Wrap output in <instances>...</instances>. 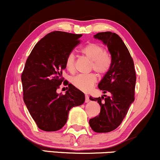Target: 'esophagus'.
Listing matches in <instances>:
<instances>
[{
	"mask_svg": "<svg viewBox=\"0 0 160 160\" xmlns=\"http://www.w3.org/2000/svg\"><path fill=\"white\" fill-rule=\"evenodd\" d=\"M89 101H90L89 96L88 94H85V102H86V103H88Z\"/></svg>",
	"mask_w": 160,
	"mask_h": 160,
	"instance_id": "34e87169",
	"label": "esophagus"
}]
</instances>
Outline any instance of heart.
<instances>
[{"label": "heart", "instance_id": "obj_1", "mask_svg": "<svg viewBox=\"0 0 160 160\" xmlns=\"http://www.w3.org/2000/svg\"><path fill=\"white\" fill-rule=\"evenodd\" d=\"M82 52L92 61L91 67L95 72L99 74H104L109 70L111 65V58L103 46L96 43H91L82 48ZM65 66L66 69L69 72L74 70L75 54L73 52H70L66 56ZM71 82L75 88L81 91H88L96 83L97 77L93 73L78 74L72 77Z\"/></svg>", "mask_w": 160, "mask_h": 160}]
</instances>
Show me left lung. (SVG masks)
Here are the masks:
<instances>
[{
    "instance_id": "obj_1",
    "label": "left lung",
    "mask_w": 160,
    "mask_h": 160,
    "mask_svg": "<svg viewBox=\"0 0 160 160\" xmlns=\"http://www.w3.org/2000/svg\"><path fill=\"white\" fill-rule=\"evenodd\" d=\"M94 37L107 46L111 55L110 67L98 84L99 89L109 96L90 97L99 103L100 112L89 120V125L94 132L106 133L119 126L134 102L136 74L130 53L117 34L99 32Z\"/></svg>"
}]
</instances>
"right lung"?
<instances>
[{
	"mask_svg": "<svg viewBox=\"0 0 160 160\" xmlns=\"http://www.w3.org/2000/svg\"><path fill=\"white\" fill-rule=\"evenodd\" d=\"M82 35L55 31L35 44L26 62L21 80L23 100L39 128L55 132L65 125L69 110L84 103L83 92L68 85L65 94H57L62 84L66 57L79 44Z\"/></svg>",
	"mask_w": 160,
	"mask_h": 160,
	"instance_id": "1",
	"label": "right lung"
}]
</instances>
